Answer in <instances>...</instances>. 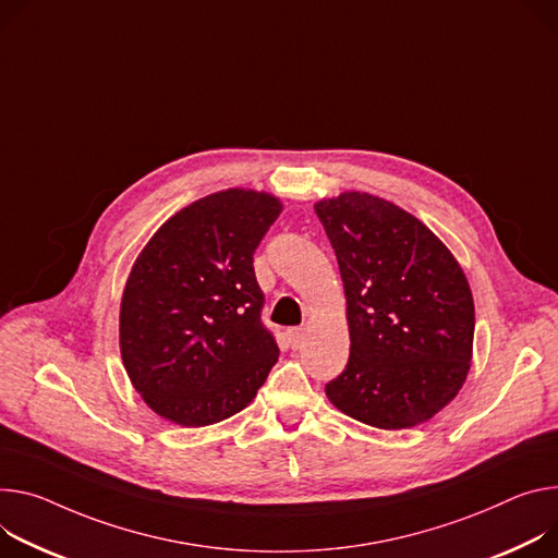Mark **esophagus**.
<instances>
[{
    "mask_svg": "<svg viewBox=\"0 0 558 558\" xmlns=\"http://www.w3.org/2000/svg\"><path fill=\"white\" fill-rule=\"evenodd\" d=\"M289 340L298 349L302 342H305V329H289Z\"/></svg>",
    "mask_w": 558,
    "mask_h": 558,
    "instance_id": "1",
    "label": "esophagus"
}]
</instances>
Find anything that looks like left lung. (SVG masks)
I'll return each mask as SVG.
<instances>
[{"instance_id": "obj_1", "label": "left lung", "mask_w": 558, "mask_h": 558, "mask_svg": "<svg viewBox=\"0 0 558 558\" xmlns=\"http://www.w3.org/2000/svg\"><path fill=\"white\" fill-rule=\"evenodd\" d=\"M347 300L349 361L325 387L342 414L378 429L434 418L472 367L474 298L445 242L416 216L363 191L314 205Z\"/></svg>"}]
</instances>
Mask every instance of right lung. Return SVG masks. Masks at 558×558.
Returning <instances> with one entry per match:
<instances>
[{"instance_id":"add662e5","label":"right lung","mask_w":558,"mask_h":558,"mask_svg":"<svg viewBox=\"0 0 558 558\" xmlns=\"http://www.w3.org/2000/svg\"><path fill=\"white\" fill-rule=\"evenodd\" d=\"M280 211L267 191L225 189L180 209L140 251L120 302V353L158 416L180 427L220 423L256 398L276 365L253 253Z\"/></svg>"}]
</instances>
